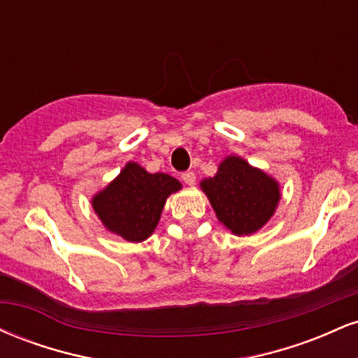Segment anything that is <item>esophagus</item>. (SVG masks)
Masks as SVG:
<instances>
[{
	"label": "esophagus",
	"mask_w": 358,
	"mask_h": 358,
	"mask_svg": "<svg viewBox=\"0 0 358 358\" xmlns=\"http://www.w3.org/2000/svg\"><path fill=\"white\" fill-rule=\"evenodd\" d=\"M182 180L188 185V187H193V185H195V173H193V171H187V173L182 175Z\"/></svg>",
	"instance_id": "34e87169"
}]
</instances>
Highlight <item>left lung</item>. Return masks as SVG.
Here are the masks:
<instances>
[{
  "label": "left lung",
  "mask_w": 358,
  "mask_h": 358,
  "mask_svg": "<svg viewBox=\"0 0 358 358\" xmlns=\"http://www.w3.org/2000/svg\"><path fill=\"white\" fill-rule=\"evenodd\" d=\"M200 188L217 219L234 236H250L261 231L281 200L278 180L237 155L225 156L217 173L203 178Z\"/></svg>",
  "instance_id": "8db88e82"
}]
</instances>
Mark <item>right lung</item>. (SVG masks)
<instances>
[{
	"label": "right lung",
	"mask_w": 358,
	"mask_h": 358,
	"mask_svg": "<svg viewBox=\"0 0 358 358\" xmlns=\"http://www.w3.org/2000/svg\"><path fill=\"white\" fill-rule=\"evenodd\" d=\"M178 190L182 183L173 176L150 173L136 162H127L90 203L106 231L127 242H143L155 232L168 196Z\"/></svg>",
	"instance_id": "right-lung-1"
}]
</instances>
